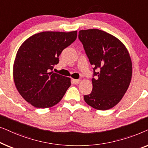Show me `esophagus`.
Returning <instances> with one entry per match:
<instances>
[{
    "mask_svg": "<svg viewBox=\"0 0 148 148\" xmlns=\"http://www.w3.org/2000/svg\"><path fill=\"white\" fill-rule=\"evenodd\" d=\"M73 82L74 84H79L81 82L80 79H73Z\"/></svg>",
    "mask_w": 148,
    "mask_h": 148,
    "instance_id": "esophagus-1",
    "label": "esophagus"
}]
</instances>
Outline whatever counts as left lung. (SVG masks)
Masks as SVG:
<instances>
[{"label":"left lung","mask_w":148,"mask_h":148,"mask_svg":"<svg viewBox=\"0 0 148 148\" xmlns=\"http://www.w3.org/2000/svg\"><path fill=\"white\" fill-rule=\"evenodd\" d=\"M78 36L94 66L92 91L85 95V102L96 110L112 108L121 100L131 83L132 62L128 50L118 38L98 29L80 30Z\"/></svg>","instance_id":"obj_1"}]
</instances>
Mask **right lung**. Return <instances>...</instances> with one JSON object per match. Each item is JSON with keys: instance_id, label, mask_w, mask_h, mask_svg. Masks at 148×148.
Here are the masks:
<instances>
[{"instance_id": "obj_1", "label": "right lung", "mask_w": 148, "mask_h": 148, "mask_svg": "<svg viewBox=\"0 0 148 148\" xmlns=\"http://www.w3.org/2000/svg\"><path fill=\"white\" fill-rule=\"evenodd\" d=\"M77 31L43 32L27 38L20 46L13 64V79L24 100L38 108L54 106L61 100L71 78L50 71L58 56L77 38Z\"/></svg>"}]
</instances>
